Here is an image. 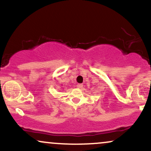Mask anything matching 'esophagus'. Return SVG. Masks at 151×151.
Wrapping results in <instances>:
<instances>
[{
	"instance_id": "esophagus-1",
	"label": "esophagus",
	"mask_w": 151,
	"mask_h": 151,
	"mask_svg": "<svg viewBox=\"0 0 151 151\" xmlns=\"http://www.w3.org/2000/svg\"><path fill=\"white\" fill-rule=\"evenodd\" d=\"M77 86L78 88H79V89H81V88L83 87V85L81 84H78L77 85Z\"/></svg>"
}]
</instances>
